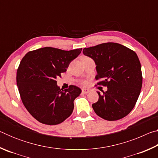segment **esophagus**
Segmentation results:
<instances>
[{"label":"esophagus","instance_id":"esophagus-1","mask_svg":"<svg viewBox=\"0 0 158 158\" xmlns=\"http://www.w3.org/2000/svg\"><path fill=\"white\" fill-rule=\"evenodd\" d=\"M81 91H82V93H84V94H87V93H89V90L85 89H83Z\"/></svg>","mask_w":158,"mask_h":158}]
</instances>
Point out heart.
<instances>
[{
  "label": "heart",
  "instance_id": "heart-1",
  "mask_svg": "<svg viewBox=\"0 0 158 158\" xmlns=\"http://www.w3.org/2000/svg\"><path fill=\"white\" fill-rule=\"evenodd\" d=\"M82 83H83V84H85V81H83Z\"/></svg>",
  "mask_w": 158,
  "mask_h": 158
}]
</instances>
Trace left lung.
Wrapping results in <instances>:
<instances>
[{
	"label": "left lung",
	"mask_w": 158,
	"mask_h": 158,
	"mask_svg": "<svg viewBox=\"0 0 158 158\" xmlns=\"http://www.w3.org/2000/svg\"><path fill=\"white\" fill-rule=\"evenodd\" d=\"M84 54L94 60L102 79L97 85L107 86L92 106L95 114L106 121H117L126 116L137 102L142 86L139 59L133 50L115 42H106L84 48Z\"/></svg>",
	"instance_id": "1"
}]
</instances>
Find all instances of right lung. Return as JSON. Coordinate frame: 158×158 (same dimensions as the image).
Instances as JSON below:
<instances>
[{
  "label": "right lung",
  "instance_id": "right-lung-1",
  "mask_svg": "<svg viewBox=\"0 0 158 158\" xmlns=\"http://www.w3.org/2000/svg\"><path fill=\"white\" fill-rule=\"evenodd\" d=\"M81 50L44 47L31 51L21 59L17 72L19 92L26 109L41 123L60 124L73 113L74 100L81 90L70 85L63 90L56 79L66 72Z\"/></svg>",
  "mask_w": 158,
  "mask_h": 158
}]
</instances>
